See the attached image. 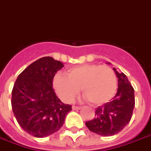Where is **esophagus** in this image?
<instances>
[{"label": "esophagus", "mask_w": 151, "mask_h": 151, "mask_svg": "<svg viewBox=\"0 0 151 151\" xmlns=\"http://www.w3.org/2000/svg\"><path fill=\"white\" fill-rule=\"evenodd\" d=\"M72 109L73 110H80L81 109V107H78V106H72Z\"/></svg>", "instance_id": "34e87169"}]
</instances>
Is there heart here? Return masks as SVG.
I'll return each mask as SVG.
<instances>
[{
	"label": "heart",
	"instance_id": "heart-1",
	"mask_svg": "<svg viewBox=\"0 0 151 151\" xmlns=\"http://www.w3.org/2000/svg\"><path fill=\"white\" fill-rule=\"evenodd\" d=\"M66 75L58 73L53 78V88L62 101L71 102L80 88L84 99L93 105L107 102L117 89V78L112 68L107 65L84 64L67 70Z\"/></svg>",
	"mask_w": 151,
	"mask_h": 151
}]
</instances>
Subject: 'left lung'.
Wrapping results in <instances>:
<instances>
[{
  "label": "left lung",
  "instance_id": "1",
  "mask_svg": "<svg viewBox=\"0 0 151 151\" xmlns=\"http://www.w3.org/2000/svg\"><path fill=\"white\" fill-rule=\"evenodd\" d=\"M113 70L118 78L116 95L111 101L97 108L94 119L85 122L89 130L103 137L113 136L122 130L130 121L135 106L134 89L127 77L115 67Z\"/></svg>",
  "mask_w": 151,
  "mask_h": 151
}]
</instances>
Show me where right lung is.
<instances>
[{"label": "right lung", "mask_w": 151, "mask_h": 151, "mask_svg": "<svg viewBox=\"0 0 151 151\" xmlns=\"http://www.w3.org/2000/svg\"><path fill=\"white\" fill-rule=\"evenodd\" d=\"M63 67L52 57H42L27 67L14 83L12 110L19 126L33 137L42 138L58 131L72 110L52 88L53 78Z\"/></svg>", "instance_id": "right-lung-1"}]
</instances>
